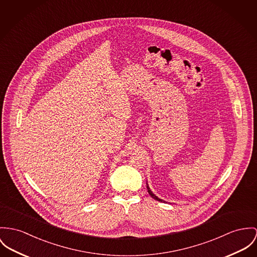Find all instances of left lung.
<instances>
[{
    "mask_svg": "<svg viewBox=\"0 0 257 257\" xmlns=\"http://www.w3.org/2000/svg\"><path fill=\"white\" fill-rule=\"evenodd\" d=\"M147 189H148V192H149V194L151 195V197L152 198H155V199H157V200H158V201H163V202H166V201H164V200H162L161 198H158L152 191H151V189H150V187H149V185H148V183H147Z\"/></svg>",
    "mask_w": 257,
    "mask_h": 257,
    "instance_id": "8db88e82",
    "label": "left lung"
}]
</instances>
